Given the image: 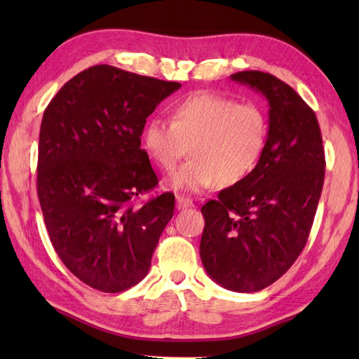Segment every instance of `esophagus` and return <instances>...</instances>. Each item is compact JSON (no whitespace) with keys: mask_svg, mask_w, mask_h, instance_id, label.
I'll return each mask as SVG.
<instances>
[{"mask_svg":"<svg viewBox=\"0 0 359 359\" xmlns=\"http://www.w3.org/2000/svg\"><path fill=\"white\" fill-rule=\"evenodd\" d=\"M175 202H177V210H187L194 207V203L191 199H188L185 196H175Z\"/></svg>","mask_w":359,"mask_h":359,"instance_id":"esophagus-1","label":"esophagus"}]
</instances>
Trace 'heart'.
I'll use <instances>...</instances> for the list:
<instances>
[{
    "mask_svg": "<svg viewBox=\"0 0 359 359\" xmlns=\"http://www.w3.org/2000/svg\"><path fill=\"white\" fill-rule=\"evenodd\" d=\"M142 147L165 171L187 154L191 158L168 177L175 191L202 193L239 184L261 160L269 120L261 106L238 103L210 90H197L172 106L171 121L149 118L142 128Z\"/></svg>",
    "mask_w": 359,
    "mask_h": 359,
    "instance_id": "heart-1",
    "label": "heart"
}]
</instances>
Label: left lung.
<instances>
[{
    "instance_id": "8db88e82",
    "label": "left lung",
    "mask_w": 359,
    "mask_h": 359,
    "mask_svg": "<svg viewBox=\"0 0 359 359\" xmlns=\"http://www.w3.org/2000/svg\"><path fill=\"white\" fill-rule=\"evenodd\" d=\"M231 80L266 98L269 139L255 170L202 207L201 259L219 285L250 293L278 280L306 247L325 158L315 112L293 88L261 71Z\"/></svg>"
}]
</instances>
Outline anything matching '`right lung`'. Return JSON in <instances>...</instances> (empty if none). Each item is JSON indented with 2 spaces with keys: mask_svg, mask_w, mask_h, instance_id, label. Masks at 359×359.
<instances>
[{
  "mask_svg": "<svg viewBox=\"0 0 359 359\" xmlns=\"http://www.w3.org/2000/svg\"><path fill=\"white\" fill-rule=\"evenodd\" d=\"M182 85L98 65L71 79L44 111L36 191L57 255L81 282L118 293L147 276L174 194L135 207L158 180L142 128Z\"/></svg>",
  "mask_w": 359,
  "mask_h": 359,
  "instance_id": "1",
  "label": "right lung"
}]
</instances>
